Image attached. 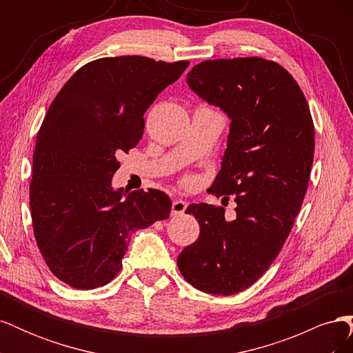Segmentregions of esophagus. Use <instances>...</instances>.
<instances>
[{
	"instance_id": "1",
	"label": "esophagus",
	"mask_w": 353,
	"mask_h": 353,
	"mask_svg": "<svg viewBox=\"0 0 353 353\" xmlns=\"http://www.w3.org/2000/svg\"><path fill=\"white\" fill-rule=\"evenodd\" d=\"M187 206H188L187 201L181 200V199H175L172 201V209H170V212H172V215H183Z\"/></svg>"
}]
</instances>
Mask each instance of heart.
Returning <instances> with one entry per match:
<instances>
[{
	"label": "heart",
	"mask_w": 353,
	"mask_h": 353,
	"mask_svg": "<svg viewBox=\"0 0 353 353\" xmlns=\"http://www.w3.org/2000/svg\"><path fill=\"white\" fill-rule=\"evenodd\" d=\"M183 184H184L185 187L194 185V184H196V176H193V175H187V176H184V178H183Z\"/></svg>",
	"instance_id": "heart-1"
}]
</instances>
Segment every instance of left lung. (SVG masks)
Here are the masks:
<instances>
[{
  "label": "left lung",
  "instance_id": "1",
  "mask_svg": "<svg viewBox=\"0 0 353 353\" xmlns=\"http://www.w3.org/2000/svg\"><path fill=\"white\" fill-rule=\"evenodd\" d=\"M187 83L225 112L230 135L209 193L234 196V221L221 206L190 205L200 236L179 253L184 280L209 294H236L279 256L303 203L315 150L314 121L294 78L262 57L205 60Z\"/></svg>",
  "mask_w": 353,
  "mask_h": 353
}]
</instances>
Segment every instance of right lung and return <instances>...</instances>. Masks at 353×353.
Wrapping results in <instances>:
<instances>
[{
	"instance_id": "1",
	"label": "right lung",
	"mask_w": 353,
	"mask_h": 353,
	"mask_svg": "<svg viewBox=\"0 0 353 353\" xmlns=\"http://www.w3.org/2000/svg\"><path fill=\"white\" fill-rule=\"evenodd\" d=\"M187 60L103 57L74 72L38 131L30 215L38 249L63 283L91 290L122 268L131 234L168 219L172 201L160 190H113L117 156L143 138L144 113L174 83Z\"/></svg>"
}]
</instances>
